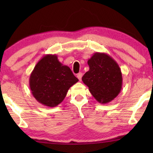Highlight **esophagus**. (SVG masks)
Masks as SVG:
<instances>
[{
	"instance_id": "1",
	"label": "esophagus",
	"mask_w": 153,
	"mask_h": 153,
	"mask_svg": "<svg viewBox=\"0 0 153 153\" xmlns=\"http://www.w3.org/2000/svg\"><path fill=\"white\" fill-rule=\"evenodd\" d=\"M82 76H83V74L81 72L78 73V74H77V75H76L77 78L79 79V81H81V78H82Z\"/></svg>"
}]
</instances>
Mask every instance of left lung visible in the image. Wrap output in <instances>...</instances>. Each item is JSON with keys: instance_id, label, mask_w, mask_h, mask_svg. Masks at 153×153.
Wrapping results in <instances>:
<instances>
[{"instance_id": "left-lung-1", "label": "left lung", "mask_w": 153, "mask_h": 153, "mask_svg": "<svg viewBox=\"0 0 153 153\" xmlns=\"http://www.w3.org/2000/svg\"><path fill=\"white\" fill-rule=\"evenodd\" d=\"M89 70L82 81L92 95L100 104H106L116 98L122 89L120 68L114 58L105 53L96 52L88 60Z\"/></svg>"}]
</instances>
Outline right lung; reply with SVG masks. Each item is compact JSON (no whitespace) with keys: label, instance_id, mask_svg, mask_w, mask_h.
<instances>
[{"label":"right lung","instance_id":"add662e5","mask_svg":"<svg viewBox=\"0 0 153 153\" xmlns=\"http://www.w3.org/2000/svg\"><path fill=\"white\" fill-rule=\"evenodd\" d=\"M78 81L70 68L59 62L57 55L47 54L31 72L29 86L39 103L55 107L63 101L70 88Z\"/></svg>","mask_w":153,"mask_h":153}]
</instances>
